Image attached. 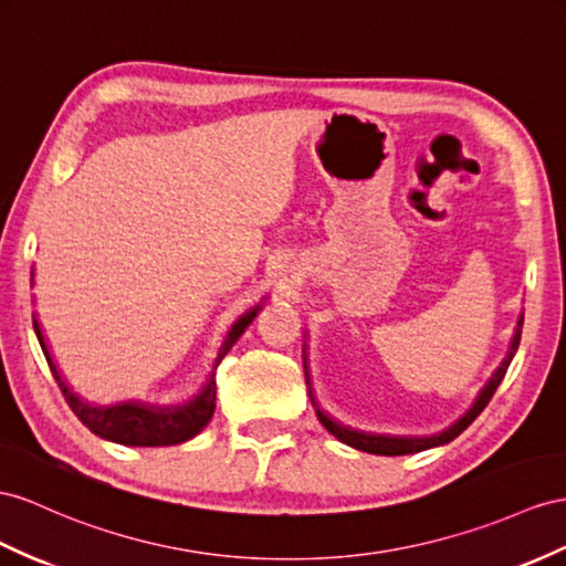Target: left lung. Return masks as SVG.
Instances as JSON below:
<instances>
[{
    "instance_id": "obj_1",
    "label": "left lung",
    "mask_w": 566,
    "mask_h": 566,
    "mask_svg": "<svg viewBox=\"0 0 566 566\" xmlns=\"http://www.w3.org/2000/svg\"><path fill=\"white\" fill-rule=\"evenodd\" d=\"M521 325H524V315H518L516 321V327H514V337L510 342V352H506V356L502 358V364L497 366V370L490 375V380L483 385L481 392H478L475 401L471 403V409L463 413L461 418H457V421L444 428L442 432H434V434H378V432H364V430H356V428H349L344 426L339 421H335L329 413H325L321 409V403L315 401L313 397V387H311V373H308V344H303V373H306V385H308V397H311V403L315 407V413H317V421H321L327 432L335 434V438L344 444H349L354 449H360V452H368V454H380V457H401V454H416V452H423V449H430V447H440V444H447L452 442L454 438H459V434L467 430L478 413H481L488 401L492 399V395H495V389L500 387L502 378L506 368H510L512 358L518 349V342H521Z\"/></svg>"
}]
</instances>
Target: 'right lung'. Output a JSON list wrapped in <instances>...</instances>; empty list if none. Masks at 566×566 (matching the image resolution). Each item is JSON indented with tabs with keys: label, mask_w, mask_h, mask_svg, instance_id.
<instances>
[{
	"label": "right lung",
	"mask_w": 566,
	"mask_h": 566,
	"mask_svg": "<svg viewBox=\"0 0 566 566\" xmlns=\"http://www.w3.org/2000/svg\"><path fill=\"white\" fill-rule=\"evenodd\" d=\"M265 296L255 303L253 308L239 315L234 325L229 327L227 337L222 342L220 349H217V358L212 364V370L198 389V395H193L184 403H148L140 399H128V401H117V403H93L88 399H83L76 395L74 389L69 387L64 380V375L56 368L54 358L50 354V346L45 342V335H42L38 317L33 315V327L38 342L42 346V354L48 358V366L54 375L56 385H60L62 395L66 403L78 416V421L88 428L91 432L99 434L109 442L117 444H128V447H169V444H181L186 440L196 438V434L210 423V418L214 413V399H217V382H214V370L220 366V360L227 356L231 346L237 344V339L243 335L245 327L253 323V317L263 311L265 306Z\"/></svg>",
	"instance_id": "right-lung-1"
}]
</instances>
